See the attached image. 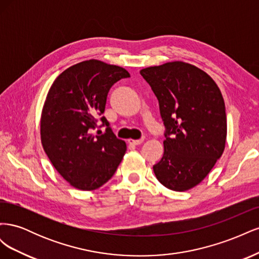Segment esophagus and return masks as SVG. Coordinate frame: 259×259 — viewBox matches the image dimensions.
Here are the masks:
<instances>
[{
  "label": "esophagus",
  "mask_w": 259,
  "mask_h": 259,
  "mask_svg": "<svg viewBox=\"0 0 259 259\" xmlns=\"http://www.w3.org/2000/svg\"><path fill=\"white\" fill-rule=\"evenodd\" d=\"M144 140H145V138L143 137V138H140V139H128L127 142H128V144L130 145H134V146H138V145H140L142 143H144Z\"/></svg>",
  "instance_id": "esophagus-1"
}]
</instances>
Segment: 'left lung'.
Returning <instances> with one entry per match:
<instances>
[{"instance_id":"8db88e82","label":"left lung","mask_w":259,"mask_h":259,"mask_svg":"<svg viewBox=\"0 0 259 259\" xmlns=\"http://www.w3.org/2000/svg\"><path fill=\"white\" fill-rule=\"evenodd\" d=\"M159 100L165 126L164 154L153 165L159 182L174 191L200 184L221 158L227 137L225 101L203 70L183 61L140 70Z\"/></svg>"}]
</instances>
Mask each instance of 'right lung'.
<instances>
[{
  "label": "right lung",
  "mask_w": 259,
  "mask_h": 259,
  "mask_svg": "<svg viewBox=\"0 0 259 259\" xmlns=\"http://www.w3.org/2000/svg\"><path fill=\"white\" fill-rule=\"evenodd\" d=\"M126 70L100 60H86L68 68L54 81L41 116V140L58 173L76 189L90 191L110 179L126 151L103 114L111 86ZM98 118L107 128L94 137Z\"/></svg>",
  "instance_id": "right-lung-1"
}]
</instances>
